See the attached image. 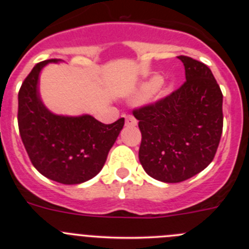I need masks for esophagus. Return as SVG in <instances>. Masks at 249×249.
<instances>
[{"instance_id":"esophagus-1","label":"esophagus","mask_w":249,"mask_h":249,"mask_svg":"<svg viewBox=\"0 0 249 249\" xmlns=\"http://www.w3.org/2000/svg\"><path fill=\"white\" fill-rule=\"evenodd\" d=\"M125 124H126L127 126H135V125L137 124L136 118L132 117V115H126V117H125Z\"/></svg>"}]
</instances>
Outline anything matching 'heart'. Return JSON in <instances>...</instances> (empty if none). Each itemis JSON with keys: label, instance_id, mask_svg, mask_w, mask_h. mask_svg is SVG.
<instances>
[{"label": "heart", "instance_id": "b5f03b06", "mask_svg": "<svg viewBox=\"0 0 249 249\" xmlns=\"http://www.w3.org/2000/svg\"><path fill=\"white\" fill-rule=\"evenodd\" d=\"M162 83H164L162 77L154 76L152 79L149 80V82L145 83L144 87L142 88V90H141V96L142 97L152 96L153 94H155V92L160 89V87L162 85Z\"/></svg>", "mask_w": 249, "mask_h": 249}]
</instances>
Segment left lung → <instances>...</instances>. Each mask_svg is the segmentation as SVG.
I'll return each mask as SVG.
<instances>
[{
    "label": "left lung",
    "instance_id": "8db88e82",
    "mask_svg": "<svg viewBox=\"0 0 249 249\" xmlns=\"http://www.w3.org/2000/svg\"><path fill=\"white\" fill-rule=\"evenodd\" d=\"M185 82L155 104L134 109L142 134L139 158L154 179L179 183L205 170L223 131V94L212 71L180 55Z\"/></svg>",
    "mask_w": 249,
    "mask_h": 249
}]
</instances>
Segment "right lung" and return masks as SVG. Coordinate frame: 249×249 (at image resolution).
Wrapping results in <instances>:
<instances>
[{
    "instance_id": "1",
    "label": "right lung",
    "mask_w": 249,
    "mask_h": 249,
    "mask_svg": "<svg viewBox=\"0 0 249 249\" xmlns=\"http://www.w3.org/2000/svg\"><path fill=\"white\" fill-rule=\"evenodd\" d=\"M52 59L37 64L18 95V124L32 165L44 177L62 184H80L104 167L109 149L124 126V118L104 124L89 114L57 115L42 102L38 79Z\"/></svg>"
}]
</instances>
